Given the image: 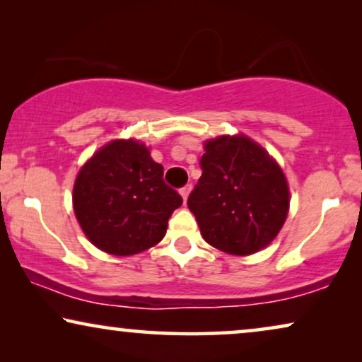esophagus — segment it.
Segmentation results:
<instances>
[{
  "label": "esophagus",
  "mask_w": 362,
  "mask_h": 362,
  "mask_svg": "<svg viewBox=\"0 0 362 362\" xmlns=\"http://www.w3.org/2000/svg\"><path fill=\"white\" fill-rule=\"evenodd\" d=\"M189 192H191V185H187V186L181 187V189H180V194H181L182 201H185V202H186V199H187V196H189Z\"/></svg>",
  "instance_id": "esophagus-1"
}]
</instances>
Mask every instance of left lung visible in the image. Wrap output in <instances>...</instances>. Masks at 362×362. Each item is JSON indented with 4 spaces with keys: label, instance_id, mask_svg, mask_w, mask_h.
<instances>
[{
    "label": "left lung",
    "instance_id": "obj_1",
    "mask_svg": "<svg viewBox=\"0 0 362 362\" xmlns=\"http://www.w3.org/2000/svg\"><path fill=\"white\" fill-rule=\"evenodd\" d=\"M202 175L187 197L201 235L230 255L265 249L288 216V182L274 158L245 135L204 143Z\"/></svg>",
    "mask_w": 362,
    "mask_h": 362
}]
</instances>
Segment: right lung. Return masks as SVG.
<instances>
[{
    "label": "right lung",
    "instance_id": "1",
    "mask_svg": "<svg viewBox=\"0 0 362 362\" xmlns=\"http://www.w3.org/2000/svg\"><path fill=\"white\" fill-rule=\"evenodd\" d=\"M72 202L87 239L107 254L125 257L165 237L182 197L163 181V166L143 143L113 140L81 168Z\"/></svg>",
    "mask_w": 362,
    "mask_h": 362
}]
</instances>
